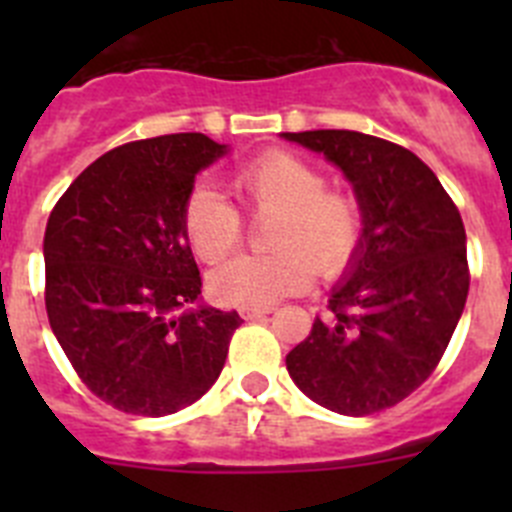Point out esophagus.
I'll return each mask as SVG.
<instances>
[{"label": "esophagus", "instance_id": "34e87169", "mask_svg": "<svg viewBox=\"0 0 512 512\" xmlns=\"http://www.w3.org/2000/svg\"><path fill=\"white\" fill-rule=\"evenodd\" d=\"M269 312H271V307H241V318H243V320L266 318Z\"/></svg>", "mask_w": 512, "mask_h": 512}]
</instances>
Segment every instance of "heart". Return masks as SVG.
I'll use <instances>...</instances> for the list:
<instances>
[{
	"instance_id": "1",
	"label": "heart",
	"mask_w": 512,
	"mask_h": 512,
	"mask_svg": "<svg viewBox=\"0 0 512 512\" xmlns=\"http://www.w3.org/2000/svg\"><path fill=\"white\" fill-rule=\"evenodd\" d=\"M230 187L253 217H269L264 256H235L210 274L217 302L266 307L300 295L315 279L336 277L351 264L364 235V212L346 189L325 187L318 164L271 148L241 164ZM184 235L197 259L223 261L243 241V217L223 194L194 187L182 210Z\"/></svg>"
}]
</instances>
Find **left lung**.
Wrapping results in <instances>:
<instances>
[{
	"label": "left lung",
	"instance_id": "1",
	"mask_svg": "<svg viewBox=\"0 0 512 512\" xmlns=\"http://www.w3.org/2000/svg\"><path fill=\"white\" fill-rule=\"evenodd\" d=\"M284 138L336 164L364 212L346 279L328 315L287 354V372L333 413H379L431 377L454 336L469 292L464 223L438 176L408 148L356 130Z\"/></svg>",
	"mask_w": 512,
	"mask_h": 512
}]
</instances>
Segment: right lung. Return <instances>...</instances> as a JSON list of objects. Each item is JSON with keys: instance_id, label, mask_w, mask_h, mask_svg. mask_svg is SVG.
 I'll return each instance as SVG.
<instances>
[{"instance_id": "add662e5", "label": "right lung", "mask_w": 512, "mask_h": 512, "mask_svg": "<svg viewBox=\"0 0 512 512\" xmlns=\"http://www.w3.org/2000/svg\"><path fill=\"white\" fill-rule=\"evenodd\" d=\"M228 153L202 133L112 148L81 171L45 225V310L89 390L122 413L161 418L220 377L238 312L200 305L182 210L194 176Z\"/></svg>"}]
</instances>
